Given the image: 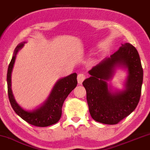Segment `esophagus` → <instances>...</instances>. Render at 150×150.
<instances>
[{
  "mask_svg": "<svg viewBox=\"0 0 150 150\" xmlns=\"http://www.w3.org/2000/svg\"><path fill=\"white\" fill-rule=\"evenodd\" d=\"M86 79V76H85L83 74H78V76H77V80H78V83L79 84H81L83 83V81L85 80Z\"/></svg>",
  "mask_w": 150,
  "mask_h": 150,
  "instance_id": "esophagus-1",
  "label": "esophagus"
}]
</instances>
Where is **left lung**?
Here are the masks:
<instances>
[{
	"label": "left lung",
	"mask_w": 150,
	"mask_h": 150,
	"mask_svg": "<svg viewBox=\"0 0 150 150\" xmlns=\"http://www.w3.org/2000/svg\"><path fill=\"white\" fill-rule=\"evenodd\" d=\"M117 66L127 68L129 75L126 89L112 93L106 81L112 78ZM91 75L83 82L92 119L106 125H116L130 115L139 102L143 69L138 51L129 43L122 47L110 58H105L90 70Z\"/></svg>",
	"instance_id": "obj_1"
}]
</instances>
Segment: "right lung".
Here are the masks:
<instances>
[{"mask_svg": "<svg viewBox=\"0 0 150 150\" xmlns=\"http://www.w3.org/2000/svg\"><path fill=\"white\" fill-rule=\"evenodd\" d=\"M24 43H21L16 47L14 55L7 69V92L10 104L16 113L30 125L40 127L54 125L60 119L62 107L64 100L77 86V74L74 73L60 79L53 87L47 100L38 108L31 111L24 110L16 103L11 89V74L15 61L16 55L18 50L21 49Z\"/></svg>", "mask_w": 150, "mask_h": 150, "instance_id": "right-lung-1", "label": "right lung"}]
</instances>
